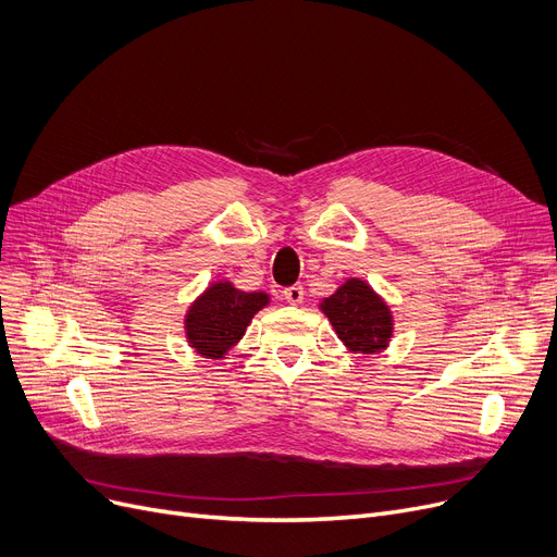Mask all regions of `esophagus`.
Segmentation results:
<instances>
[{
  "instance_id": "obj_1",
  "label": "esophagus",
  "mask_w": 557,
  "mask_h": 557,
  "mask_svg": "<svg viewBox=\"0 0 557 557\" xmlns=\"http://www.w3.org/2000/svg\"><path fill=\"white\" fill-rule=\"evenodd\" d=\"M283 297L287 304L293 306H301L304 304V287L301 285H289L283 289Z\"/></svg>"
}]
</instances>
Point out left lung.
Returning a JSON list of instances; mask_svg holds the SVG:
<instances>
[{"instance_id": "1", "label": "left lung", "mask_w": 557, "mask_h": 557, "mask_svg": "<svg viewBox=\"0 0 557 557\" xmlns=\"http://www.w3.org/2000/svg\"><path fill=\"white\" fill-rule=\"evenodd\" d=\"M335 335L351 354H383L394 337V314L387 301L362 278H347L320 301Z\"/></svg>"}]
</instances>
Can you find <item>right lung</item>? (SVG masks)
I'll use <instances>...</instances> for the list:
<instances>
[{
  "label": "right lung",
  "mask_w": 557,
  "mask_h": 557,
  "mask_svg": "<svg viewBox=\"0 0 557 557\" xmlns=\"http://www.w3.org/2000/svg\"><path fill=\"white\" fill-rule=\"evenodd\" d=\"M268 293H245L233 281L220 278L208 283L203 293L188 306L183 317V331L190 349L208 360H224L243 339L253 317L268 308Z\"/></svg>",
  "instance_id": "add662e5"
}]
</instances>
